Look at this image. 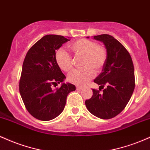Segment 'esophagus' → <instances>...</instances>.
I'll use <instances>...</instances> for the list:
<instances>
[{
  "label": "esophagus",
  "mask_w": 150,
  "mask_h": 150,
  "mask_svg": "<svg viewBox=\"0 0 150 150\" xmlns=\"http://www.w3.org/2000/svg\"><path fill=\"white\" fill-rule=\"evenodd\" d=\"M76 89H77V90H82V89H83V87H79V86H76Z\"/></svg>",
  "instance_id": "1"
}]
</instances>
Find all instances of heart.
<instances>
[{"label": "heart", "mask_w": 150, "mask_h": 150, "mask_svg": "<svg viewBox=\"0 0 150 150\" xmlns=\"http://www.w3.org/2000/svg\"><path fill=\"white\" fill-rule=\"evenodd\" d=\"M70 48L77 57H83L82 66L84 68L73 70L68 75V80L74 85L84 86L94 76V71L99 73L104 68L107 58V52L104 46L85 39L71 43ZM55 58L62 70L68 72L72 69L73 59L64 49L58 50Z\"/></svg>", "instance_id": "heart-1"}]
</instances>
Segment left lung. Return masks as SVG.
I'll return each instance as SVG.
<instances>
[{
  "mask_svg": "<svg viewBox=\"0 0 150 150\" xmlns=\"http://www.w3.org/2000/svg\"><path fill=\"white\" fill-rule=\"evenodd\" d=\"M94 39L102 42L107 52L102 72L94 82L106 88L101 94L93 89L92 97L85 105L94 116L110 119L119 114L131 98L135 85L133 63L128 51L112 36L101 34L94 36Z\"/></svg>",
  "mask_w": 150,
  "mask_h": 150,
  "instance_id": "left-lung-1",
  "label": "left lung"
}]
</instances>
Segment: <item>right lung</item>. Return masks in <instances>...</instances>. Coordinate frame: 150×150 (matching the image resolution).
Instances as JSON below:
<instances>
[{"label":"right lung","instance_id":"right-lung-1","mask_svg":"<svg viewBox=\"0 0 150 150\" xmlns=\"http://www.w3.org/2000/svg\"><path fill=\"white\" fill-rule=\"evenodd\" d=\"M70 37L48 34L31 47L24 60L19 89L25 107L37 119L50 120L64 109L67 96L75 86L64 83L65 76L56 61V51ZM62 82L53 91L54 84Z\"/></svg>","mask_w":150,"mask_h":150}]
</instances>
